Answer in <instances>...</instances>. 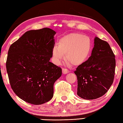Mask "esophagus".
Wrapping results in <instances>:
<instances>
[{"mask_svg": "<svg viewBox=\"0 0 123 123\" xmlns=\"http://www.w3.org/2000/svg\"><path fill=\"white\" fill-rule=\"evenodd\" d=\"M62 70H63V74H67L69 73V70H68L67 69H65V68H63L62 69Z\"/></svg>", "mask_w": 123, "mask_h": 123, "instance_id": "obj_1", "label": "esophagus"}]
</instances>
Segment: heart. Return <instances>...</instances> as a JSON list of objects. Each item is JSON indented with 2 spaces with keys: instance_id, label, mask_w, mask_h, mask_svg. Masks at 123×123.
<instances>
[{
  "instance_id": "1",
  "label": "heart",
  "mask_w": 123,
  "mask_h": 123,
  "mask_svg": "<svg viewBox=\"0 0 123 123\" xmlns=\"http://www.w3.org/2000/svg\"><path fill=\"white\" fill-rule=\"evenodd\" d=\"M58 46L52 49L53 61L60 64L65 58L74 66L82 64L89 57L92 49L90 38L82 34L73 33L65 35L58 41Z\"/></svg>"
}]
</instances>
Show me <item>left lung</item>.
<instances>
[{"instance_id": "obj_1", "label": "left lung", "mask_w": 123, "mask_h": 123, "mask_svg": "<svg viewBox=\"0 0 123 123\" xmlns=\"http://www.w3.org/2000/svg\"><path fill=\"white\" fill-rule=\"evenodd\" d=\"M115 55L106 41L95 37L92 55L74 71L78 80V95L92 100L104 95L114 79Z\"/></svg>"}]
</instances>
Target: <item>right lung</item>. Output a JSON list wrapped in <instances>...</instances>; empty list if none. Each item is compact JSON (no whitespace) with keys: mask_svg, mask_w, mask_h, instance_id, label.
<instances>
[{"mask_svg":"<svg viewBox=\"0 0 123 123\" xmlns=\"http://www.w3.org/2000/svg\"><path fill=\"white\" fill-rule=\"evenodd\" d=\"M55 31L48 28L25 33L10 45L6 68L11 88L19 98L40 105L52 99L62 68L49 62Z\"/></svg>","mask_w":123,"mask_h":123,"instance_id":"right-lung-1","label":"right lung"}]
</instances>
